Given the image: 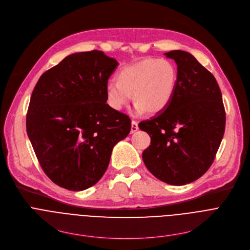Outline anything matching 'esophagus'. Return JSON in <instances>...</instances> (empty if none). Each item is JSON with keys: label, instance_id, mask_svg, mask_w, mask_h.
<instances>
[{"label": "esophagus", "instance_id": "obj_1", "mask_svg": "<svg viewBox=\"0 0 250 250\" xmlns=\"http://www.w3.org/2000/svg\"><path fill=\"white\" fill-rule=\"evenodd\" d=\"M137 129H138V124H137V122L132 121V122H131V129H130V132H131V133H134Z\"/></svg>", "mask_w": 250, "mask_h": 250}]
</instances>
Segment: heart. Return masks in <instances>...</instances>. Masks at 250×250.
I'll return each instance as SVG.
<instances>
[{"label":"heart","instance_id":"b5f03b06","mask_svg":"<svg viewBox=\"0 0 250 250\" xmlns=\"http://www.w3.org/2000/svg\"><path fill=\"white\" fill-rule=\"evenodd\" d=\"M117 82L105 86V100L115 111H122L131 100L134 112L155 115L164 111L174 98L178 72L167 59L146 58L122 68Z\"/></svg>","mask_w":250,"mask_h":250}]
</instances>
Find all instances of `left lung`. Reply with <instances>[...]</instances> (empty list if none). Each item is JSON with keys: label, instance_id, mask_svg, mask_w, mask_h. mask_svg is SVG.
Returning a JSON list of instances; mask_svg holds the SVG:
<instances>
[{"label": "left lung", "instance_id": "8db88e82", "mask_svg": "<svg viewBox=\"0 0 250 250\" xmlns=\"http://www.w3.org/2000/svg\"><path fill=\"white\" fill-rule=\"evenodd\" d=\"M164 54L177 64L176 92L164 111L139 123L151 138L142 159L157 179L181 186L211 165L225 133L226 112L216 78L191 53Z\"/></svg>", "mask_w": 250, "mask_h": 250}]
</instances>
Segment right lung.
Listing matches in <instances>:
<instances>
[{"label":"right lung","mask_w":250,"mask_h":250,"mask_svg":"<svg viewBox=\"0 0 250 250\" xmlns=\"http://www.w3.org/2000/svg\"><path fill=\"white\" fill-rule=\"evenodd\" d=\"M119 63L103 51L73 53L44 72L26 114V132L49 179L70 191L95 185L114 146L130 131L128 116L106 104Z\"/></svg>","instance_id":"right-lung-1"}]
</instances>
